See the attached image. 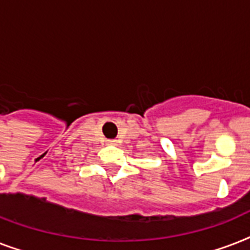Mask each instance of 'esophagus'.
Masks as SVG:
<instances>
[{
	"instance_id": "34e87169",
	"label": "esophagus",
	"mask_w": 250,
	"mask_h": 250,
	"mask_svg": "<svg viewBox=\"0 0 250 250\" xmlns=\"http://www.w3.org/2000/svg\"><path fill=\"white\" fill-rule=\"evenodd\" d=\"M107 144L115 145V144H117V140H107Z\"/></svg>"
}]
</instances>
